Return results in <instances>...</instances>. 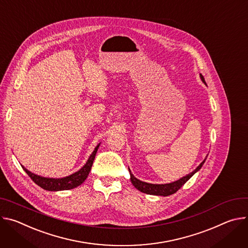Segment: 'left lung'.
Segmentation results:
<instances>
[{
  "label": "left lung",
  "mask_w": 248,
  "mask_h": 248,
  "mask_svg": "<svg viewBox=\"0 0 248 248\" xmlns=\"http://www.w3.org/2000/svg\"><path fill=\"white\" fill-rule=\"evenodd\" d=\"M200 78L202 79V81L206 85V81L204 79V77L200 74ZM208 156V155H207ZM207 158V157H206ZM206 158L199 164V166L192 171L189 174L181 177L180 179L170 182V183H166V184H153V183H148V182H144L139 180L138 178H136L133 173L131 172L130 169H129V172H130V177H131V182L132 184L135 186V188L138 189L139 191L143 192V193L146 194H150V195H156V196H170L171 194H174L176 191H178L182 185H184L192 176H193L198 170H200V169L203 167V164L206 160Z\"/></svg>",
  "instance_id": "8db88e82"
}]
</instances>
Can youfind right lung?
Instances as JSON below:
<instances>
[{
    "label": "right lung",
    "mask_w": 248,
    "mask_h": 248,
    "mask_svg": "<svg viewBox=\"0 0 248 248\" xmlns=\"http://www.w3.org/2000/svg\"><path fill=\"white\" fill-rule=\"evenodd\" d=\"M100 146V143L95 147L94 151L93 152V154L90 155L88 161L86 162V164L82 167L79 170L74 172L73 174L66 176V177H62V178H50V177H43L40 175H37L35 173H32L31 171H30L29 170H26L24 167H22L23 170L29 174V176L33 180L34 183H36L38 186H40L41 188H43L44 190H48V191H62V190H70L73 188L78 187V185H80L82 182H84L90 171L91 169L93 167V163L95 157V155L97 153V150Z\"/></svg>",
    "instance_id": "obj_1"
}]
</instances>
